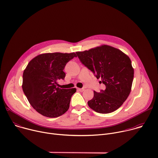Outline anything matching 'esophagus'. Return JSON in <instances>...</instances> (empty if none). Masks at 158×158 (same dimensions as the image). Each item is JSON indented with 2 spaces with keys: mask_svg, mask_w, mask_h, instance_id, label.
Wrapping results in <instances>:
<instances>
[{
  "mask_svg": "<svg viewBox=\"0 0 158 158\" xmlns=\"http://www.w3.org/2000/svg\"><path fill=\"white\" fill-rule=\"evenodd\" d=\"M77 90L80 92H83L84 91V88H77Z\"/></svg>",
  "mask_w": 158,
  "mask_h": 158,
  "instance_id": "1",
  "label": "esophagus"
}]
</instances>
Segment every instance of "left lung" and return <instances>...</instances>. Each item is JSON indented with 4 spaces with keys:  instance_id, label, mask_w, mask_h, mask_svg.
Wrapping results in <instances>:
<instances>
[{
    "instance_id": "8db88e82",
    "label": "left lung",
    "mask_w": 158,
    "mask_h": 158,
    "mask_svg": "<svg viewBox=\"0 0 158 158\" xmlns=\"http://www.w3.org/2000/svg\"><path fill=\"white\" fill-rule=\"evenodd\" d=\"M81 62L91 70L105 90L94 91L93 98L87 102L94 111L107 114L119 108L129 96L134 78L130 58L115 48L102 45L88 51L76 52Z\"/></svg>"
}]
</instances>
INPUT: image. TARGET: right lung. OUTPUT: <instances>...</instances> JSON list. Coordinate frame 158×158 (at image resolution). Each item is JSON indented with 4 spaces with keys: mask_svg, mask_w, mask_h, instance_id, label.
Masks as SVG:
<instances>
[{
    "mask_svg": "<svg viewBox=\"0 0 158 158\" xmlns=\"http://www.w3.org/2000/svg\"><path fill=\"white\" fill-rule=\"evenodd\" d=\"M76 53H45L27 64L22 77V89L32 107L48 118H57L69 108L76 88L60 89L58 81L64 79V69Z\"/></svg>",
    "mask_w": 158,
    "mask_h": 158,
    "instance_id": "right-lung-1",
    "label": "right lung"
}]
</instances>
